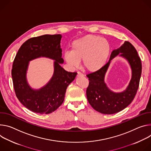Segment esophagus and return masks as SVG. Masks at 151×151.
<instances>
[{
	"label": "esophagus",
	"mask_w": 151,
	"mask_h": 151,
	"mask_svg": "<svg viewBox=\"0 0 151 151\" xmlns=\"http://www.w3.org/2000/svg\"><path fill=\"white\" fill-rule=\"evenodd\" d=\"M79 76L83 77V76H84V75H83L82 73H81L80 72H77V77H79Z\"/></svg>",
	"instance_id": "34e87169"
}]
</instances>
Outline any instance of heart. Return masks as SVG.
<instances>
[{"mask_svg": "<svg viewBox=\"0 0 151 151\" xmlns=\"http://www.w3.org/2000/svg\"><path fill=\"white\" fill-rule=\"evenodd\" d=\"M110 50V44L106 39L89 35L74 41L71 45V51H66L63 58L73 68L77 67L82 60L83 68L93 73L104 66Z\"/></svg>", "mask_w": 151, "mask_h": 151, "instance_id": "1", "label": "heart"}]
</instances>
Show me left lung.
<instances>
[{
  "mask_svg": "<svg viewBox=\"0 0 151 151\" xmlns=\"http://www.w3.org/2000/svg\"><path fill=\"white\" fill-rule=\"evenodd\" d=\"M118 54L128 62L132 71V79L127 89L116 93L110 90L104 81L105 73L111 60ZM142 62L137 50L129 42L125 41L119 48L111 52L109 61L99 70L89 74V86L86 96L91 106L97 111L111 114L126 108L134 98L139 86Z\"/></svg>",
  "mask_w": 151,
  "mask_h": 151,
  "instance_id": "1",
  "label": "left lung"
}]
</instances>
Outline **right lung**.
<instances>
[{
  "mask_svg": "<svg viewBox=\"0 0 151 151\" xmlns=\"http://www.w3.org/2000/svg\"><path fill=\"white\" fill-rule=\"evenodd\" d=\"M61 38L60 34L30 38L20 47L13 62L11 74L15 95L20 103L33 112L49 114L55 111L63 103L66 88L77 74L66 71L60 65L64 62ZM40 57L55 60L54 73L44 87L33 90L27 83V70L29 61Z\"/></svg>",
  "mask_w": 151,
  "mask_h": 151,
  "instance_id": "right-lung-1",
  "label": "right lung"
}]
</instances>
